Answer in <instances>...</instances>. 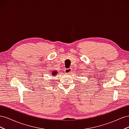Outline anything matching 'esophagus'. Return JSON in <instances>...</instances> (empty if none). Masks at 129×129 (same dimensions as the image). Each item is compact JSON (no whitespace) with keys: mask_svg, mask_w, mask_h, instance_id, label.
<instances>
[{"mask_svg":"<svg viewBox=\"0 0 129 129\" xmlns=\"http://www.w3.org/2000/svg\"><path fill=\"white\" fill-rule=\"evenodd\" d=\"M71 71H72V69L71 68L65 69V72L66 73H70L71 72Z\"/></svg>","mask_w":129,"mask_h":129,"instance_id":"esophagus-1","label":"esophagus"}]
</instances>
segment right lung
<instances>
[{
	"label": "right lung",
	"mask_w": 129,
	"mask_h": 129,
	"mask_svg": "<svg viewBox=\"0 0 129 129\" xmlns=\"http://www.w3.org/2000/svg\"><path fill=\"white\" fill-rule=\"evenodd\" d=\"M51 74H52L53 76H56L57 74V71H53V72L51 73Z\"/></svg>",
	"instance_id": "1"
}]
</instances>
